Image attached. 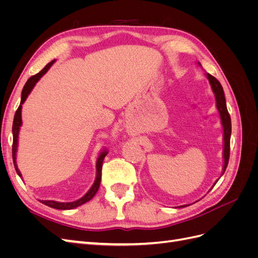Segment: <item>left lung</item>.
<instances>
[{
	"label": "left lung",
	"instance_id": "1",
	"mask_svg": "<svg viewBox=\"0 0 258 258\" xmlns=\"http://www.w3.org/2000/svg\"><path fill=\"white\" fill-rule=\"evenodd\" d=\"M209 82L211 84V87H212L213 92L215 93V99H216V106L217 110L220 112L222 124L224 128V168H223V173L224 174L226 168H227L228 161H229V154H230V136H231V119L230 115L228 113L227 106H226V100L224 90L221 83L218 82L214 76L211 74H207ZM217 182H215L216 184ZM214 184V185H215ZM213 185V186H214Z\"/></svg>",
	"mask_w": 258,
	"mask_h": 258
}]
</instances>
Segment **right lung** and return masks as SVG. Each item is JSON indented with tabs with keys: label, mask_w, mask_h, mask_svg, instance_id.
I'll use <instances>...</instances> for the list:
<instances>
[{
	"label": "right lung",
	"mask_w": 258,
	"mask_h": 258,
	"mask_svg": "<svg viewBox=\"0 0 258 258\" xmlns=\"http://www.w3.org/2000/svg\"><path fill=\"white\" fill-rule=\"evenodd\" d=\"M54 60H52L51 62H49L48 64H46L45 68L42 70V71L38 72L37 74L31 76L30 79L27 81L26 85L23 86V89L21 92V101H20V105L18 106L16 113H15L14 116V121H13V161H14V166L15 169H16V172L18 173V175L21 177V173L19 172V170L17 168V163H16V152H17V145H18V135H19V129L21 126V104L25 102L28 95L30 93V91L32 90V88L34 87V85L36 84V82L41 79V77L48 71V69L51 67V64L53 63ZM106 151L101 153V155L98 157L97 160V177L96 181L93 183L92 187L89 189V191L85 195L84 197H82L81 199L76 200L74 202H57V201H52V200H43L41 201L42 204L48 206L50 208L53 209H58V210H71L74 208L80 207L86 202L91 200L93 198V196L97 194L99 187H100V183H101V173H102V162L103 159L106 156Z\"/></svg>",
	"instance_id": "obj_1"
}]
</instances>
